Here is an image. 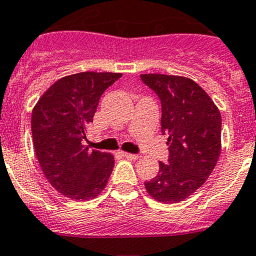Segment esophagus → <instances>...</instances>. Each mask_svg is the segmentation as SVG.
Returning <instances> with one entry per match:
<instances>
[{
  "mask_svg": "<svg viewBox=\"0 0 256 256\" xmlns=\"http://www.w3.org/2000/svg\"><path fill=\"white\" fill-rule=\"evenodd\" d=\"M121 156H124L125 158H130V160H136L138 158V154H128V152H121Z\"/></svg>",
  "mask_w": 256,
  "mask_h": 256,
  "instance_id": "1",
  "label": "esophagus"
}]
</instances>
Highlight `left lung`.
I'll use <instances>...</instances> for the list:
<instances>
[{
	"label": "left lung",
	"mask_w": 256,
	"mask_h": 256,
	"mask_svg": "<svg viewBox=\"0 0 256 256\" xmlns=\"http://www.w3.org/2000/svg\"><path fill=\"white\" fill-rule=\"evenodd\" d=\"M161 102V131L168 136V160L144 182L150 196L177 203L207 180L220 154L222 116L209 95L193 80L164 74H141Z\"/></svg>",
	"instance_id": "1"
}]
</instances>
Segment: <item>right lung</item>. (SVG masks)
<instances>
[{
	"label": "right lung",
	"instance_id": "add662e5",
	"mask_svg": "<svg viewBox=\"0 0 256 256\" xmlns=\"http://www.w3.org/2000/svg\"><path fill=\"white\" fill-rule=\"evenodd\" d=\"M120 73L73 74L56 80L42 95L30 118L33 146L44 176L58 192L89 200L102 192L114 168L108 152L82 144L102 92Z\"/></svg>",
	"mask_w": 256,
	"mask_h": 256
}]
</instances>
